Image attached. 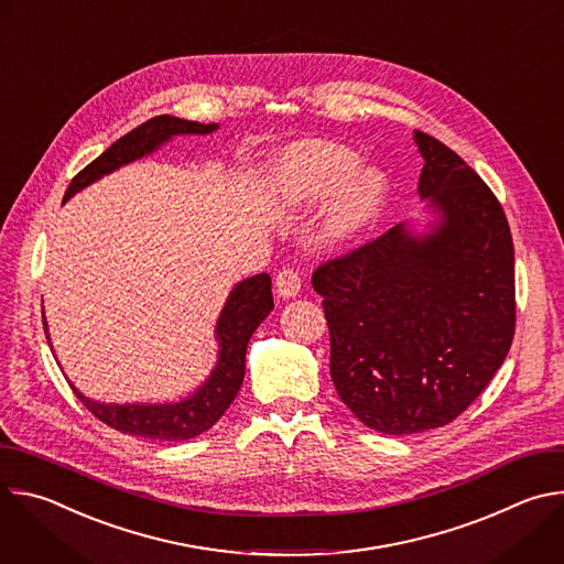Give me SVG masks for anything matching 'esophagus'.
Returning a JSON list of instances; mask_svg holds the SVG:
<instances>
[{
  "instance_id": "obj_1",
  "label": "esophagus",
  "mask_w": 564,
  "mask_h": 564,
  "mask_svg": "<svg viewBox=\"0 0 564 564\" xmlns=\"http://www.w3.org/2000/svg\"><path fill=\"white\" fill-rule=\"evenodd\" d=\"M276 294L283 296V299H290V296H296L301 292V272L296 268H283L279 274H276Z\"/></svg>"
}]
</instances>
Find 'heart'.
Returning <instances> with one entry per match:
<instances>
[{"label":"heart","instance_id":"obj_1","mask_svg":"<svg viewBox=\"0 0 564 564\" xmlns=\"http://www.w3.org/2000/svg\"><path fill=\"white\" fill-rule=\"evenodd\" d=\"M357 155L346 147L310 140L290 149L276 167V185L290 203L312 205L337 194L330 216L335 236L359 229L379 207L386 183L377 170L352 176Z\"/></svg>","mask_w":564,"mask_h":564}]
</instances>
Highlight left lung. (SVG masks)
Returning <instances> with one entry per match:
<instances>
[{"label":"left lung","instance_id":"left-lung-1","mask_svg":"<svg viewBox=\"0 0 564 564\" xmlns=\"http://www.w3.org/2000/svg\"><path fill=\"white\" fill-rule=\"evenodd\" d=\"M417 192L442 214L413 238L397 225L321 263L330 375L370 429L411 435L459 417L487 388L516 335V265L496 194L437 138L415 131Z\"/></svg>","mask_w":564,"mask_h":564}]
</instances>
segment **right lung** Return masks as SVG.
Here are the masks:
<instances>
[{
	"label": "right lung",
	"mask_w": 564,
	"mask_h": 564,
	"mask_svg": "<svg viewBox=\"0 0 564 564\" xmlns=\"http://www.w3.org/2000/svg\"><path fill=\"white\" fill-rule=\"evenodd\" d=\"M218 124L214 122L200 124V122H192L174 116H155L142 122L140 127L131 129L129 133H124L105 153H100L94 163H89L83 172L75 174L64 194V200H68L75 192L91 185L100 176L153 151L158 144H163L167 138L176 133H212ZM272 307H274L272 279L265 272L252 279H246L243 283H238L231 290L216 326V335L220 341L216 370L189 399L181 401V404L105 406V404H98V401L87 399L73 386L70 388L94 417H98L102 424L124 435H135L144 440H163V442L192 440L209 431L229 409L246 377L248 341ZM44 333H46V324H44Z\"/></svg>",
	"instance_id": "obj_1"
}]
</instances>
